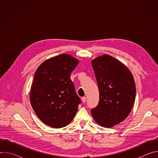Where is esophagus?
<instances>
[{
	"instance_id": "34e87169",
	"label": "esophagus",
	"mask_w": 158,
	"mask_h": 158,
	"mask_svg": "<svg viewBox=\"0 0 158 158\" xmlns=\"http://www.w3.org/2000/svg\"><path fill=\"white\" fill-rule=\"evenodd\" d=\"M81 99H82V101L83 102H85L86 101V98H85V97H82Z\"/></svg>"
}]
</instances>
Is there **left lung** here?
<instances>
[{"instance_id":"8db88e82","label":"left lung","mask_w":158,"mask_h":158,"mask_svg":"<svg viewBox=\"0 0 158 158\" xmlns=\"http://www.w3.org/2000/svg\"><path fill=\"white\" fill-rule=\"evenodd\" d=\"M99 91V101L92 109L94 119L101 126L111 127L129 115L136 98V85L127 67L109 55L92 60Z\"/></svg>"}]
</instances>
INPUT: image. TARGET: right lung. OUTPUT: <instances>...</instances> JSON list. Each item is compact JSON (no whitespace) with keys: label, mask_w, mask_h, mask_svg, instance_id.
<instances>
[{"label":"right lung","mask_w":158,"mask_h":158,"mask_svg":"<svg viewBox=\"0 0 158 158\" xmlns=\"http://www.w3.org/2000/svg\"><path fill=\"white\" fill-rule=\"evenodd\" d=\"M79 60L63 54L43 62L37 68L30 100L38 118L46 125L60 128L74 118L81 103L70 75Z\"/></svg>","instance_id":"add662e5"}]
</instances>
